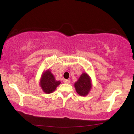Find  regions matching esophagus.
Returning a JSON list of instances; mask_svg holds the SVG:
<instances>
[{
	"label": "esophagus",
	"instance_id": "esophagus-1",
	"mask_svg": "<svg viewBox=\"0 0 134 134\" xmlns=\"http://www.w3.org/2000/svg\"><path fill=\"white\" fill-rule=\"evenodd\" d=\"M64 82L65 83L69 84V83H70V81L69 80H66V79H64Z\"/></svg>",
	"mask_w": 134,
	"mask_h": 134
}]
</instances>
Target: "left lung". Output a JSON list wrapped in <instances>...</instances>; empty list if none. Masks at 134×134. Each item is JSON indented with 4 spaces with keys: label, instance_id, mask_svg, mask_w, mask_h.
<instances>
[{
    "label": "left lung",
    "instance_id": "8db88e82",
    "mask_svg": "<svg viewBox=\"0 0 134 134\" xmlns=\"http://www.w3.org/2000/svg\"><path fill=\"white\" fill-rule=\"evenodd\" d=\"M92 87L91 79L86 72L82 73L79 80L74 83L77 93L81 96H85L89 94Z\"/></svg>",
    "mask_w": 134,
    "mask_h": 134
}]
</instances>
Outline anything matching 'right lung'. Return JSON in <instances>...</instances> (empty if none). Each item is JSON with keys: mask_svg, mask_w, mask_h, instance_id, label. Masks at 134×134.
<instances>
[{"mask_svg": "<svg viewBox=\"0 0 134 134\" xmlns=\"http://www.w3.org/2000/svg\"><path fill=\"white\" fill-rule=\"evenodd\" d=\"M61 81H57L53 74L49 70H47L42 73L40 80V85L45 93L49 94L55 91Z\"/></svg>", "mask_w": 134, "mask_h": 134, "instance_id": "1", "label": "right lung"}]
</instances>
